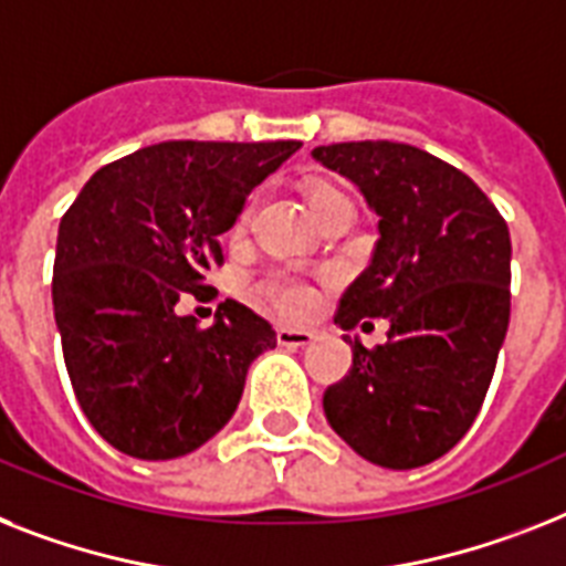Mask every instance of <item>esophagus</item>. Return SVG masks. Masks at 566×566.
<instances>
[{
    "mask_svg": "<svg viewBox=\"0 0 566 566\" xmlns=\"http://www.w3.org/2000/svg\"><path fill=\"white\" fill-rule=\"evenodd\" d=\"M312 340H315V333H310V329H294V326H280L277 329L280 347L303 349V347H310Z\"/></svg>",
    "mask_w": 566,
    "mask_h": 566,
    "instance_id": "esophagus-1",
    "label": "esophagus"
}]
</instances>
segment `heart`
I'll list each match as a JSON object with an SVG mask.
<instances>
[{"label":"heart","instance_id":"obj_1","mask_svg":"<svg viewBox=\"0 0 566 566\" xmlns=\"http://www.w3.org/2000/svg\"><path fill=\"white\" fill-rule=\"evenodd\" d=\"M340 190L333 188V185H326V181H315V185H310V190H306V205H310L312 217H315L317 210L326 208L329 202H335V199H340ZM251 219V208H245L237 217V231H245V226H249ZM256 297L265 303H272V306H277V310L289 312V315H301V312H306L312 306V294L310 289L301 286L297 280H289V277H274V280H265V283H260L256 286Z\"/></svg>","mask_w":566,"mask_h":566}]
</instances>
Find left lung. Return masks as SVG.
Masks as SVG:
<instances>
[{
	"instance_id": "8db88e82",
	"label": "left lung",
	"mask_w": 566,
	"mask_h": 566,
	"mask_svg": "<svg viewBox=\"0 0 566 566\" xmlns=\"http://www.w3.org/2000/svg\"><path fill=\"white\" fill-rule=\"evenodd\" d=\"M312 158L378 217L370 265L335 324H390L376 349L344 335L353 370L324 394L326 422L364 460L419 469L465 437L492 385L509 329V228L465 172L410 144H329Z\"/></svg>"
}]
</instances>
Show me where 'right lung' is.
<instances>
[{
  "label": "right lung",
  "instance_id": "add662e5",
  "mask_svg": "<svg viewBox=\"0 0 566 566\" xmlns=\"http://www.w3.org/2000/svg\"><path fill=\"white\" fill-rule=\"evenodd\" d=\"M301 142H165L101 167L60 219L54 321L83 413L135 460H176L226 428L249 367L277 347L237 301L176 315L222 263L219 233Z\"/></svg>",
  "mask_w": 566,
  "mask_h": 566
}]
</instances>
